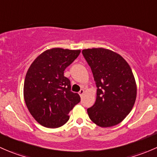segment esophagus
I'll return each mask as SVG.
<instances>
[{
	"label": "esophagus",
	"mask_w": 157,
	"mask_h": 157,
	"mask_svg": "<svg viewBox=\"0 0 157 157\" xmlns=\"http://www.w3.org/2000/svg\"><path fill=\"white\" fill-rule=\"evenodd\" d=\"M79 94H80V97H82V96H83V95L84 94V90H80V91L79 92Z\"/></svg>",
	"instance_id": "1"
}]
</instances>
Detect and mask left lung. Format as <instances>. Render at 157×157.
<instances>
[{"instance_id": "obj_1", "label": "left lung", "mask_w": 157, "mask_h": 157, "mask_svg": "<svg viewBox=\"0 0 157 157\" xmlns=\"http://www.w3.org/2000/svg\"><path fill=\"white\" fill-rule=\"evenodd\" d=\"M92 70L97 92L95 104L87 109L93 122L102 128L116 125L130 113L137 96V85L127 61L103 48L82 51Z\"/></svg>"}]
</instances>
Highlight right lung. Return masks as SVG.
Wrapping results in <instances>:
<instances>
[{
  "label": "right lung",
  "mask_w": 157,
  "mask_h": 157,
  "mask_svg": "<svg viewBox=\"0 0 157 157\" xmlns=\"http://www.w3.org/2000/svg\"><path fill=\"white\" fill-rule=\"evenodd\" d=\"M80 50L54 48L35 59L25 77L23 95L33 118L42 126L55 128L69 120V112L80 102L71 92V81L64 76L66 67L78 57Z\"/></svg>",
  "instance_id": "add662e5"
}]
</instances>
